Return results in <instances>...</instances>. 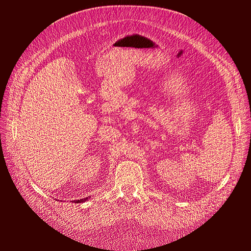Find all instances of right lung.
Instances as JSON below:
<instances>
[{
    "label": "right lung",
    "instance_id": "right-lung-1",
    "mask_svg": "<svg viewBox=\"0 0 251 251\" xmlns=\"http://www.w3.org/2000/svg\"><path fill=\"white\" fill-rule=\"evenodd\" d=\"M88 200V198H83V199H80V200H76V201H74L75 203H81V202H85V201H87Z\"/></svg>",
    "mask_w": 251,
    "mask_h": 251
}]
</instances>
